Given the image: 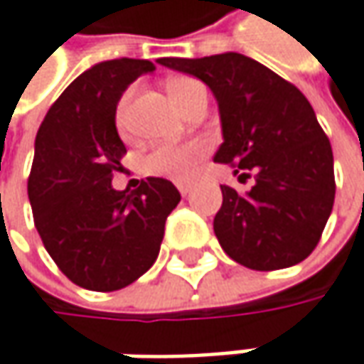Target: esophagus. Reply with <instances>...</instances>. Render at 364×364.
<instances>
[{"label": "esophagus", "instance_id": "obj_1", "mask_svg": "<svg viewBox=\"0 0 364 364\" xmlns=\"http://www.w3.org/2000/svg\"><path fill=\"white\" fill-rule=\"evenodd\" d=\"M179 193H181L183 198H187L191 193V185H179Z\"/></svg>", "mask_w": 364, "mask_h": 364}]
</instances>
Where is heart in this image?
<instances>
[{
  "label": "heart",
  "mask_w": 364,
  "mask_h": 364,
  "mask_svg": "<svg viewBox=\"0 0 364 364\" xmlns=\"http://www.w3.org/2000/svg\"><path fill=\"white\" fill-rule=\"evenodd\" d=\"M166 90L173 98V102L181 109V113L187 109V105L203 92V86L193 80V77H173L166 84ZM132 92H125L117 105L115 111V121L117 127L123 132L125 129V111H127V102H129ZM208 154V144L202 139H191L185 144H164L156 146L154 150H150L144 159H141V173L148 177H161L168 181L187 183L191 181L200 168V162Z\"/></svg>",
  "instance_id": "b5f03b06"
}]
</instances>
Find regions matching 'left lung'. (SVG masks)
Here are the masks:
<instances>
[{"instance_id":"left-lung-1","label":"left lung","mask_w":364,"mask_h":364,"mask_svg":"<svg viewBox=\"0 0 364 364\" xmlns=\"http://www.w3.org/2000/svg\"><path fill=\"white\" fill-rule=\"evenodd\" d=\"M159 63L210 86L225 138L214 162L232 164L245 177L253 173L247 193L220 185L214 232L226 255L259 272L309 257L330 218L336 181L330 139L305 95L241 53Z\"/></svg>"}]
</instances>
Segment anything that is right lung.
<instances>
[{
    "label": "right lung",
    "instance_id": "add662e5",
    "mask_svg": "<svg viewBox=\"0 0 364 364\" xmlns=\"http://www.w3.org/2000/svg\"><path fill=\"white\" fill-rule=\"evenodd\" d=\"M148 59L92 65L45 115L28 177L34 226L57 267L77 287L125 289L159 257L166 216L181 202L177 187L148 177L136 191L113 189L127 152L115 111L125 88L154 72Z\"/></svg>",
    "mask_w": 364,
    "mask_h": 364
}]
</instances>
